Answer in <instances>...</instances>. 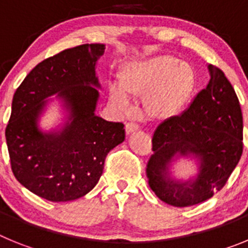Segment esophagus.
I'll return each mask as SVG.
<instances>
[{
    "mask_svg": "<svg viewBox=\"0 0 248 248\" xmlns=\"http://www.w3.org/2000/svg\"><path fill=\"white\" fill-rule=\"evenodd\" d=\"M138 129H139V125H138V124H135V123H133V122L126 123V125H125L126 134H131L133 131H137Z\"/></svg>",
    "mask_w": 248,
    "mask_h": 248,
    "instance_id": "esophagus-1",
    "label": "esophagus"
}]
</instances>
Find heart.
Segmentation results:
<instances>
[{"label":"heart","mask_w":248,"mask_h":248,"mask_svg":"<svg viewBox=\"0 0 248 248\" xmlns=\"http://www.w3.org/2000/svg\"><path fill=\"white\" fill-rule=\"evenodd\" d=\"M119 85L109 87L111 102L122 109L130 107V97L144 98L146 113L165 120L180 113L195 89L194 68L168 54L135 59L118 74Z\"/></svg>","instance_id":"b5f03b06"}]
</instances>
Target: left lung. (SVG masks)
<instances>
[{
  "mask_svg": "<svg viewBox=\"0 0 248 248\" xmlns=\"http://www.w3.org/2000/svg\"><path fill=\"white\" fill-rule=\"evenodd\" d=\"M210 80L180 115L164 120L154 131V154L146 165L149 186L169 205L187 207L220 191L240 161L244 122L235 89L223 72L209 64ZM195 156L199 174L183 183L171 179L174 157Z\"/></svg>",
  "mask_w": 248,
  "mask_h": 248,
  "instance_id": "8db88e82",
  "label": "left lung"
}]
</instances>
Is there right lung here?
<instances>
[{
    "label": "right lung",
    "mask_w": 248,
    "mask_h": 248,
    "mask_svg": "<svg viewBox=\"0 0 248 248\" xmlns=\"http://www.w3.org/2000/svg\"><path fill=\"white\" fill-rule=\"evenodd\" d=\"M105 46L82 45L45 59L13 95L6 126L11 168L31 192L53 202L79 199L97 185L109 151L125 139L123 123L97 117V61ZM59 93L70 111L62 131L42 133L45 98Z\"/></svg>",
    "instance_id": "1"
}]
</instances>
